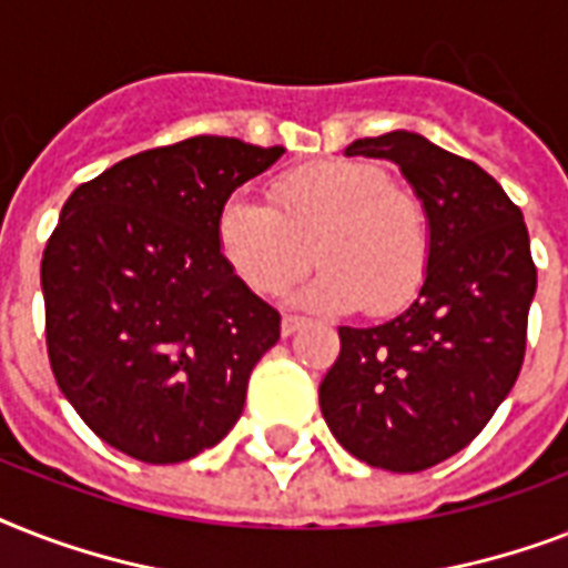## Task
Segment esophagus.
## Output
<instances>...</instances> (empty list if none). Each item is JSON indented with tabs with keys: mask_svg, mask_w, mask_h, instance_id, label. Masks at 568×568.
Instances as JSON below:
<instances>
[{
	"mask_svg": "<svg viewBox=\"0 0 568 568\" xmlns=\"http://www.w3.org/2000/svg\"><path fill=\"white\" fill-rule=\"evenodd\" d=\"M303 327V318H297V315H283V324H280V329H283V336H294L297 329Z\"/></svg>",
	"mask_w": 568,
	"mask_h": 568,
	"instance_id": "esophagus-1",
	"label": "esophagus"
}]
</instances>
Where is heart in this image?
Returning a JSON list of instances; mask_svg holds the SVG:
<instances>
[{
	"instance_id": "1",
	"label": "heart",
	"mask_w": 568,
	"mask_h": 568,
	"mask_svg": "<svg viewBox=\"0 0 568 568\" xmlns=\"http://www.w3.org/2000/svg\"><path fill=\"white\" fill-rule=\"evenodd\" d=\"M223 265L247 292L274 297L310 265L321 271L294 294L312 312L392 315L424 285L430 223L422 200L372 162L329 159L280 173L271 205L230 194L214 214Z\"/></svg>"
}]
</instances>
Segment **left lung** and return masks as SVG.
<instances>
[{
    "label": "left lung",
    "instance_id": "left-lung-1",
    "mask_svg": "<svg viewBox=\"0 0 568 568\" xmlns=\"http://www.w3.org/2000/svg\"><path fill=\"white\" fill-rule=\"evenodd\" d=\"M345 155L400 168L430 223L418 297L377 327H338L318 400L342 448L424 471L484 430L521 372L537 267L521 209L468 159L415 132L359 138Z\"/></svg>",
    "mask_w": 568,
    "mask_h": 568
}]
</instances>
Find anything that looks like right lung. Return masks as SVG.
Here are the masks:
<instances>
[{
  "label": "right lung",
  "mask_w": 568,
  "mask_h": 568,
  "mask_svg": "<svg viewBox=\"0 0 568 568\" xmlns=\"http://www.w3.org/2000/svg\"><path fill=\"white\" fill-rule=\"evenodd\" d=\"M283 153L196 135L129 155L61 209L40 262L49 365L111 448L168 466L239 422L280 312L223 265L214 214Z\"/></svg>",
  "instance_id": "1"
}]
</instances>
